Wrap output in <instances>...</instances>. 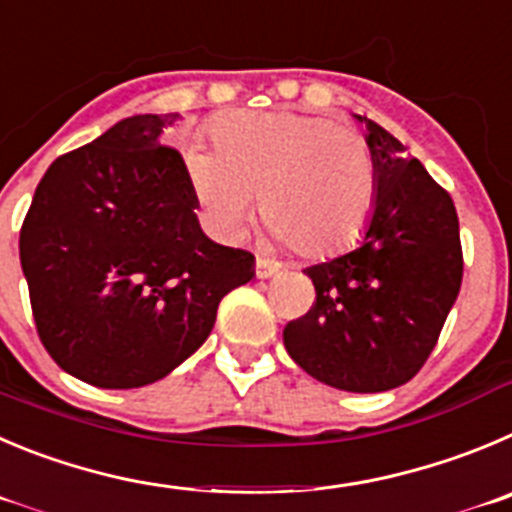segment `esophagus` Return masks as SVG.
Segmentation results:
<instances>
[{"mask_svg": "<svg viewBox=\"0 0 512 512\" xmlns=\"http://www.w3.org/2000/svg\"><path fill=\"white\" fill-rule=\"evenodd\" d=\"M275 272H278V265H275V262L262 260V257H257V262H255V275H257V280L272 278Z\"/></svg>", "mask_w": 512, "mask_h": 512, "instance_id": "esophagus-1", "label": "esophagus"}]
</instances>
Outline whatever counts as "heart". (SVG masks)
<instances>
[{"label": "heart", "mask_w": 512, "mask_h": 512, "mask_svg": "<svg viewBox=\"0 0 512 512\" xmlns=\"http://www.w3.org/2000/svg\"><path fill=\"white\" fill-rule=\"evenodd\" d=\"M214 154L186 156L199 202L224 237H240L260 199L272 237L300 255H331L366 227L376 159L351 128L298 111H237L212 126Z\"/></svg>", "instance_id": "heart-1"}]
</instances>
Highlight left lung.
Segmentation results:
<instances>
[{
	"label": "left lung",
	"instance_id": "8db88e82",
	"mask_svg": "<svg viewBox=\"0 0 512 512\" xmlns=\"http://www.w3.org/2000/svg\"><path fill=\"white\" fill-rule=\"evenodd\" d=\"M366 141L379 184L364 242L305 267L315 305L283 331L305 374L353 394L407 384L437 346L462 285L452 197L379 123L366 121Z\"/></svg>",
	"mask_w": 512,
	"mask_h": 512
}]
</instances>
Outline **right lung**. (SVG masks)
<instances>
[{
    "label": "right lung",
    "instance_id": "add662e5",
    "mask_svg": "<svg viewBox=\"0 0 512 512\" xmlns=\"http://www.w3.org/2000/svg\"><path fill=\"white\" fill-rule=\"evenodd\" d=\"M179 113H143L52 161L19 232L37 333L55 364L100 389H138L184 364L255 257L197 219Z\"/></svg>",
    "mask_w": 512,
    "mask_h": 512
}]
</instances>
